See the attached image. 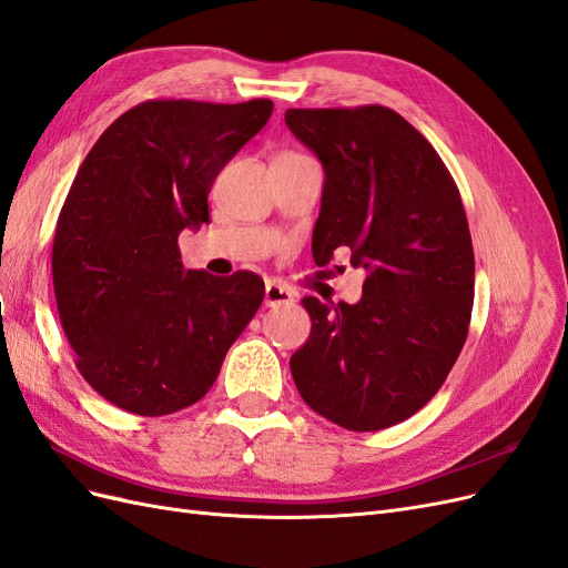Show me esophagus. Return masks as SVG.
<instances>
[{
  "label": "esophagus",
  "mask_w": 568,
  "mask_h": 568,
  "mask_svg": "<svg viewBox=\"0 0 568 568\" xmlns=\"http://www.w3.org/2000/svg\"><path fill=\"white\" fill-rule=\"evenodd\" d=\"M291 301H294V294H291V291L284 284H280V282H267L265 284V305L267 307L288 305Z\"/></svg>",
  "instance_id": "obj_1"
}]
</instances>
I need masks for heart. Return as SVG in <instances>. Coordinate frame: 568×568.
I'll list each match as a JSON object with an SVG mask.
<instances>
[{"mask_svg": "<svg viewBox=\"0 0 568 568\" xmlns=\"http://www.w3.org/2000/svg\"><path fill=\"white\" fill-rule=\"evenodd\" d=\"M280 156H298V153H280Z\"/></svg>", "mask_w": 568, "mask_h": 568, "instance_id": "1", "label": "heart"}]
</instances>
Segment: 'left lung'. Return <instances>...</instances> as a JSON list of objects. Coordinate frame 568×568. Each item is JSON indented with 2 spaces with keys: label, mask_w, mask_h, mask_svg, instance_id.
<instances>
[{
  "label": "left lung",
  "mask_w": 568,
  "mask_h": 568,
  "mask_svg": "<svg viewBox=\"0 0 568 568\" xmlns=\"http://www.w3.org/2000/svg\"><path fill=\"white\" fill-rule=\"evenodd\" d=\"M284 120L324 168L315 263L346 248L367 272L355 305L303 298L313 329L291 374L317 415L379 432L434 398L467 341L474 248L459 189L386 106L288 109Z\"/></svg>",
  "instance_id": "left-lung-1"
}]
</instances>
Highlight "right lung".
<instances>
[{"mask_svg": "<svg viewBox=\"0 0 568 568\" xmlns=\"http://www.w3.org/2000/svg\"><path fill=\"white\" fill-rule=\"evenodd\" d=\"M272 115L270 99H151L104 130L61 209L51 274L75 367L142 417L201 400L265 296L253 272L184 270L178 236L209 222L217 173Z\"/></svg>", "mask_w": 568, "mask_h": 568, "instance_id": "right-lung-1", "label": "right lung"}]
</instances>
